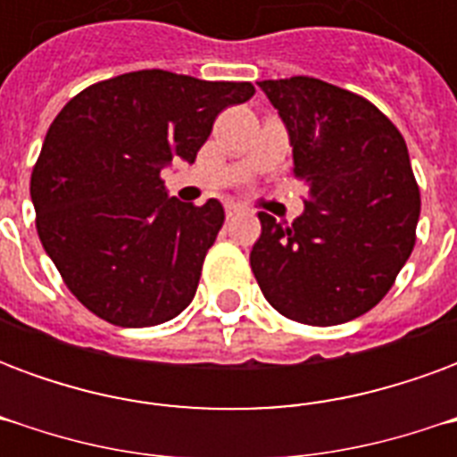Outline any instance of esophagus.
Instances as JSON below:
<instances>
[{
  "instance_id": "esophagus-1",
  "label": "esophagus",
  "mask_w": 457,
  "mask_h": 457,
  "mask_svg": "<svg viewBox=\"0 0 457 457\" xmlns=\"http://www.w3.org/2000/svg\"><path fill=\"white\" fill-rule=\"evenodd\" d=\"M239 210H242L239 205H235V203H228V205H225V215H228V218H235Z\"/></svg>"
}]
</instances>
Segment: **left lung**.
Returning <instances> with one entry per match:
<instances>
[{
	"label": "left lung",
	"instance_id": "1",
	"mask_svg": "<svg viewBox=\"0 0 457 457\" xmlns=\"http://www.w3.org/2000/svg\"><path fill=\"white\" fill-rule=\"evenodd\" d=\"M294 146V176L308 188L291 225L259 212L249 264L281 316L337 326L374 308L416 245L421 195L406 141L370 100L294 75L262 80Z\"/></svg>",
	"mask_w": 457,
	"mask_h": 457
}]
</instances>
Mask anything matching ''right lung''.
Returning a JSON list of instances; mask_svg holds the SVG:
<instances>
[{
  "mask_svg": "<svg viewBox=\"0 0 457 457\" xmlns=\"http://www.w3.org/2000/svg\"><path fill=\"white\" fill-rule=\"evenodd\" d=\"M252 95V83L137 71L85 87L58 112L31 173L36 229L95 316L149 328L193 301L225 210L215 198H169L161 169L176 156L193 163L215 117Z\"/></svg>",
  "mask_w": 457,
  "mask_h": 457,
  "instance_id": "1",
  "label": "right lung"
}]
</instances>
